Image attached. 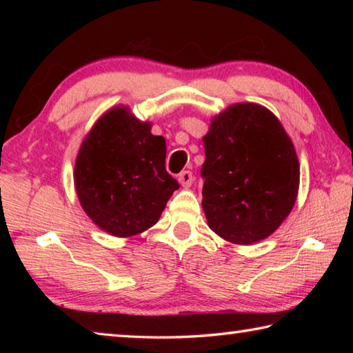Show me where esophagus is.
Here are the masks:
<instances>
[{"label":"esophagus","mask_w":353,"mask_h":353,"mask_svg":"<svg viewBox=\"0 0 353 353\" xmlns=\"http://www.w3.org/2000/svg\"><path fill=\"white\" fill-rule=\"evenodd\" d=\"M193 179H194V176H193V172H191V171H182L181 174L177 176V181L183 188L191 187V183H193Z\"/></svg>","instance_id":"esophagus-1"}]
</instances>
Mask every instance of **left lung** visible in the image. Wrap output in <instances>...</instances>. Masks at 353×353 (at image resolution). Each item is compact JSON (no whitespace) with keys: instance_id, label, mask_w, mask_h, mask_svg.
Returning <instances> with one entry per match:
<instances>
[{"instance_id":"1","label":"left lung","mask_w":353,"mask_h":353,"mask_svg":"<svg viewBox=\"0 0 353 353\" xmlns=\"http://www.w3.org/2000/svg\"><path fill=\"white\" fill-rule=\"evenodd\" d=\"M202 208L224 240L252 244L288 216L299 190L294 146L265 107L235 104L213 118L204 137Z\"/></svg>"}]
</instances>
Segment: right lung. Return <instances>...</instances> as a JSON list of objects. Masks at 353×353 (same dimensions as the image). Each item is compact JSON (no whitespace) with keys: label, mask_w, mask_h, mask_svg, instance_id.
Returning <instances> with one entry per match:
<instances>
[{"label":"right lung","mask_w":353,"mask_h":353,"mask_svg":"<svg viewBox=\"0 0 353 353\" xmlns=\"http://www.w3.org/2000/svg\"><path fill=\"white\" fill-rule=\"evenodd\" d=\"M165 157V139L151 134V124L130 117L126 107L109 110L77 154L74 187L82 208L110 235L145 232L179 188Z\"/></svg>","instance_id":"obj_1"}]
</instances>
